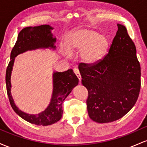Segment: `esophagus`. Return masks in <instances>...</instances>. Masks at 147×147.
Here are the masks:
<instances>
[{
	"label": "esophagus",
	"mask_w": 147,
	"mask_h": 147,
	"mask_svg": "<svg viewBox=\"0 0 147 147\" xmlns=\"http://www.w3.org/2000/svg\"><path fill=\"white\" fill-rule=\"evenodd\" d=\"M73 70H74V72L75 73V75H77V78L79 79V82H81V80H82V77H81V75H80V73H79V70L77 68H74Z\"/></svg>",
	"instance_id": "1"
}]
</instances>
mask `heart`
Listing matches in <instances>:
<instances>
[{"label":"heart","instance_id":"1","mask_svg":"<svg viewBox=\"0 0 147 147\" xmlns=\"http://www.w3.org/2000/svg\"><path fill=\"white\" fill-rule=\"evenodd\" d=\"M65 45L68 50L65 55L68 56L70 52L80 50L82 60L89 64L98 62L105 55L109 41L104 35L91 29H79L72 31L67 36Z\"/></svg>","mask_w":147,"mask_h":147}]
</instances>
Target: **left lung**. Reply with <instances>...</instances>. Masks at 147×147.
I'll return each mask as SVG.
<instances>
[{"label":"left lung","instance_id":"8db88e82","mask_svg":"<svg viewBox=\"0 0 147 147\" xmlns=\"http://www.w3.org/2000/svg\"><path fill=\"white\" fill-rule=\"evenodd\" d=\"M118 30L109 53L92 64L81 63L82 83L87 88V110L91 119L98 123L122 118L135 105L141 86L140 65L136 48L125 26Z\"/></svg>","mask_w":147,"mask_h":147}]
</instances>
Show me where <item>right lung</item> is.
I'll list each match as a JSON object with an SVG mask.
<instances>
[{"mask_svg":"<svg viewBox=\"0 0 147 147\" xmlns=\"http://www.w3.org/2000/svg\"><path fill=\"white\" fill-rule=\"evenodd\" d=\"M49 25L28 27L23 28L18 35L17 41L11 52L10 61L6 70V87L9 100L13 110L21 118L31 124L40 126L51 125L58 122L62 117V104L79 83V79L72 69L65 72H53V91L51 101L45 111L36 115H30L21 111L16 106L11 95V75L15 57L20 54L39 48L55 50L56 38H54Z\"/></svg>","mask_w":147,"mask_h":147,"instance_id":"right-lung-1","label":"right lung"}]
</instances>
